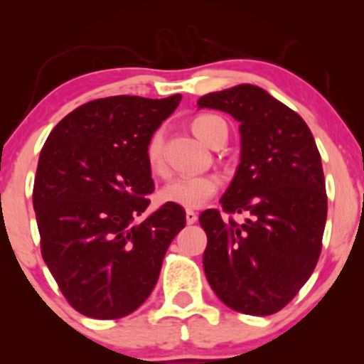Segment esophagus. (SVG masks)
Instances as JSON below:
<instances>
[{
	"instance_id": "1",
	"label": "esophagus",
	"mask_w": 364,
	"mask_h": 364,
	"mask_svg": "<svg viewBox=\"0 0 364 364\" xmlns=\"http://www.w3.org/2000/svg\"><path fill=\"white\" fill-rule=\"evenodd\" d=\"M196 219H198V215H196V212L190 210V208H188V210H186V223H188V224H195Z\"/></svg>"
}]
</instances>
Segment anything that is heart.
Here are the masks:
<instances>
[{"label":"heart","instance_id":"b5f03b06","mask_svg":"<svg viewBox=\"0 0 364 364\" xmlns=\"http://www.w3.org/2000/svg\"><path fill=\"white\" fill-rule=\"evenodd\" d=\"M191 129L200 140L210 147H215L223 139H228V127L224 119L214 114L196 116L191 121ZM145 161L154 174L166 173L164 135L162 129H156L149 136L145 145ZM220 188V179L215 174H200V176H179L169 181L161 190V200L185 208H198L205 205Z\"/></svg>","mask_w":364,"mask_h":364}]
</instances>
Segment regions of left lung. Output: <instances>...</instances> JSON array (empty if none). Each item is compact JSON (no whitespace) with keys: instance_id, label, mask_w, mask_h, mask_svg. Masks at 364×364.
I'll return each instance as SVG.
<instances>
[{"instance_id":"1","label":"left lung","mask_w":364,"mask_h":364,"mask_svg":"<svg viewBox=\"0 0 364 364\" xmlns=\"http://www.w3.org/2000/svg\"><path fill=\"white\" fill-rule=\"evenodd\" d=\"M198 107L229 112L241 132V162L220 198L223 212L207 208L198 217L207 281L231 310L272 315L318 262L327 220L320 152L301 116L257 85L212 92ZM235 213L245 223H236Z\"/></svg>"}]
</instances>
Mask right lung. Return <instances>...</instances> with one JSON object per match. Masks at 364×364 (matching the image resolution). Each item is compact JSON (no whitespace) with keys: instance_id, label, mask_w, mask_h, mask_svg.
<instances>
[{"instance_id":"1","label":"right lung","mask_w":364,"mask_h":364,"mask_svg":"<svg viewBox=\"0 0 364 364\" xmlns=\"http://www.w3.org/2000/svg\"><path fill=\"white\" fill-rule=\"evenodd\" d=\"M179 101L95 99L65 116L41 150L32 193L41 253L82 315L116 320L141 306L186 225L173 203L136 220L154 191L145 145Z\"/></svg>"}]
</instances>
